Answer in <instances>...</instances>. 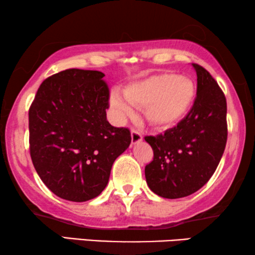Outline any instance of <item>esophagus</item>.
Segmentation results:
<instances>
[{
	"mask_svg": "<svg viewBox=\"0 0 255 255\" xmlns=\"http://www.w3.org/2000/svg\"><path fill=\"white\" fill-rule=\"evenodd\" d=\"M131 140H132V144H138V142H140L142 140V135L140 132H139L138 130H134V128H132Z\"/></svg>",
	"mask_w": 255,
	"mask_h": 255,
	"instance_id": "obj_1",
	"label": "esophagus"
}]
</instances>
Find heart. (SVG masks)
Segmentation results:
<instances>
[{"label": "heart", "mask_w": 255, "mask_h": 255, "mask_svg": "<svg viewBox=\"0 0 255 255\" xmlns=\"http://www.w3.org/2000/svg\"><path fill=\"white\" fill-rule=\"evenodd\" d=\"M123 95L113 93L110 104L120 117L132 114V107H144V116L152 127L168 128L183 120L193 107L196 89L186 76L159 73L124 87Z\"/></svg>", "instance_id": "b5f03b06"}]
</instances>
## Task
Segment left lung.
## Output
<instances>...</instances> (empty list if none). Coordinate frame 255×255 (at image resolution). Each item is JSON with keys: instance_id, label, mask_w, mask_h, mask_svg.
<instances>
[{"instance_id": "obj_1", "label": "left lung", "mask_w": 255, "mask_h": 255, "mask_svg": "<svg viewBox=\"0 0 255 255\" xmlns=\"http://www.w3.org/2000/svg\"><path fill=\"white\" fill-rule=\"evenodd\" d=\"M197 75L196 99L176 127L146 135L153 161L145 167L147 186L163 198L189 196L215 173L228 140L226 99L207 69L191 64Z\"/></svg>"}]
</instances>
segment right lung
Masks as SVG:
<instances>
[{"label": "right lung", "mask_w": 255, "mask_h": 255, "mask_svg": "<svg viewBox=\"0 0 255 255\" xmlns=\"http://www.w3.org/2000/svg\"><path fill=\"white\" fill-rule=\"evenodd\" d=\"M99 71L71 68L44 80L29 109L30 155L48 189L72 202L102 193L130 130L107 121L109 87Z\"/></svg>", "instance_id": "add662e5"}]
</instances>
